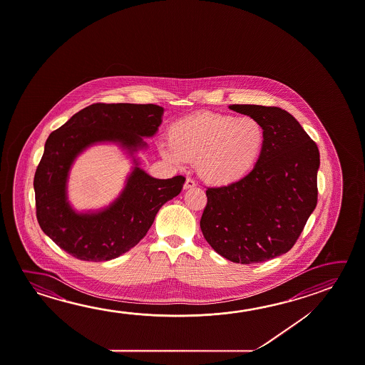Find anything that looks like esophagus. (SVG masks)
I'll return each mask as SVG.
<instances>
[{
    "instance_id": "34e87169",
    "label": "esophagus",
    "mask_w": 365,
    "mask_h": 365,
    "mask_svg": "<svg viewBox=\"0 0 365 365\" xmlns=\"http://www.w3.org/2000/svg\"><path fill=\"white\" fill-rule=\"evenodd\" d=\"M195 187H196V182L195 180H191V178L185 180V185H183L185 190H191V188H195Z\"/></svg>"
}]
</instances>
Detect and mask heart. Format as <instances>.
<instances>
[{"label":"heart","mask_w":365,"mask_h":365,"mask_svg":"<svg viewBox=\"0 0 365 365\" xmlns=\"http://www.w3.org/2000/svg\"><path fill=\"white\" fill-rule=\"evenodd\" d=\"M159 145L163 158L177 167L195 162L198 177L214 187L245 180L264 149V128L253 117L201 112L175 120Z\"/></svg>","instance_id":"obj_1"}]
</instances>
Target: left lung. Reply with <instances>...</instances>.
Masks as SVG:
<instances>
[{
	"mask_svg": "<svg viewBox=\"0 0 365 365\" xmlns=\"http://www.w3.org/2000/svg\"><path fill=\"white\" fill-rule=\"evenodd\" d=\"M264 128V149L245 180L207 188L200 227L214 251L242 264L292 250L317 205L319 151L292 114L277 107L233 104Z\"/></svg>",
	"mask_w": 365,
	"mask_h": 365,
	"instance_id": "left-lung-1",
	"label": "left lung"
}]
</instances>
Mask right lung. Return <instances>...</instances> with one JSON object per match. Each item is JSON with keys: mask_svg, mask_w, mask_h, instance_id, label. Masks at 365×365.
<instances>
[{"mask_svg": "<svg viewBox=\"0 0 365 365\" xmlns=\"http://www.w3.org/2000/svg\"><path fill=\"white\" fill-rule=\"evenodd\" d=\"M164 108L155 104L96 103L73 114L52 132L34 175L36 219L46 235L73 257L109 261L144 238L164 203L180 195L185 178L158 180L140 167L138 154L148 149L162 123ZM115 143L132 156L134 167L113 203L96 212H76L66 196L76 158L90 145Z\"/></svg>", "mask_w": 365, "mask_h": 365, "instance_id": "obj_1", "label": "right lung"}]
</instances>
